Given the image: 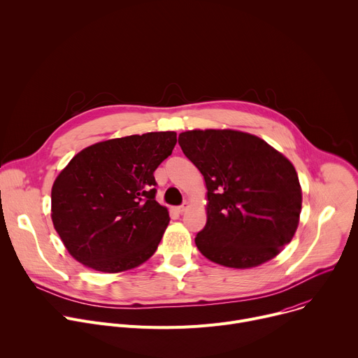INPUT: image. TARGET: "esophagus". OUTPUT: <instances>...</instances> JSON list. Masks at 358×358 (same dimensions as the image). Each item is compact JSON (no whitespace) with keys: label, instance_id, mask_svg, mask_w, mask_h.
Segmentation results:
<instances>
[{"label":"esophagus","instance_id":"obj_1","mask_svg":"<svg viewBox=\"0 0 358 358\" xmlns=\"http://www.w3.org/2000/svg\"><path fill=\"white\" fill-rule=\"evenodd\" d=\"M188 207H189V206H188V202H182V203H181V206H180V207H177V211H178V213H181V214H182V213H184V211H187V208H188Z\"/></svg>","mask_w":358,"mask_h":358}]
</instances>
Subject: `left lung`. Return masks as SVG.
<instances>
[{"label": "left lung", "instance_id": "1", "mask_svg": "<svg viewBox=\"0 0 358 358\" xmlns=\"http://www.w3.org/2000/svg\"><path fill=\"white\" fill-rule=\"evenodd\" d=\"M178 143L208 189L198 250L238 269L275 258L292 241L301 210L293 164L262 138L235 130L184 131Z\"/></svg>", "mask_w": 358, "mask_h": 358}]
</instances>
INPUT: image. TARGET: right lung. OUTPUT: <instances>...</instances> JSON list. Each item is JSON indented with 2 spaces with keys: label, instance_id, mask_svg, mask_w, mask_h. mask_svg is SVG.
Returning <instances> with one entry per match:
<instances>
[{
  "label": "right lung",
  "instance_id": "obj_1",
  "mask_svg": "<svg viewBox=\"0 0 358 358\" xmlns=\"http://www.w3.org/2000/svg\"><path fill=\"white\" fill-rule=\"evenodd\" d=\"M174 131L112 138L86 147L54 182L52 222L82 265L116 273L156 252L170 217L156 201V169L171 155Z\"/></svg>",
  "mask_w": 358,
  "mask_h": 358
}]
</instances>
